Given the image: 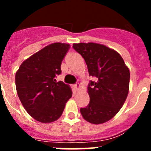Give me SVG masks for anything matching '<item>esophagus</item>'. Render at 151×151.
<instances>
[{
    "label": "esophagus",
    "instance_id": "34e87169",
    "mask_svg": "<svg viewBox=\"0 0 151 151\" xmlns=\"http://www.w3.org/2000/svg\"><path fill=\"white\" fill-rule=\"evenodd\" d=\"M74 88H75V89H76V90H78V89H79V88H80V84L79 83H76V85H74Z\"/></svg>",
    "mask_w": 151,
    "mask_h": 151
}]
</instances>
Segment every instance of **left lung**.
<instances>
[{
  "instance_id": "8db88e82",
  "label": "left lung",
  "mask_w": 151,
  "mask_h": 151,
  "mask_svg": "<svg viewBox=\"0 0 151 151\" xmlns=\"http://www.w3.org/2000/svg\"><path fill=\"white\" fill-rule=\"evenodd\" d=\"M87 64L89 76L95 78L88 87L90 102L80 112L85 120L101 124L119 111L129 93L130 73L116 50L96 43L73 44Z\"/></svg>"
}]
</instances>
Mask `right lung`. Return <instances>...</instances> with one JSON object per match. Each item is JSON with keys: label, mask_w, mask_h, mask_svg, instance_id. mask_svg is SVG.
<instances>
[{"label": "right lung", "mask_w": 151, "mask_h": 151, "mask_svg": "<svg viewBox=\"0 0 151 151\" xmlns=\"http://www.w3.org/2000/svg\"><path fill=\"white\" fill-rule=\"evenodd\" d=\"M69 45L54 43L24 61L16 73V88L22 106L32 117L43 123L56 121L73 92L56 77Z\"/></svg>", "instance_id": "add662e5"}]
</instances>
